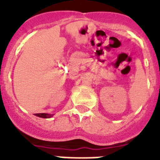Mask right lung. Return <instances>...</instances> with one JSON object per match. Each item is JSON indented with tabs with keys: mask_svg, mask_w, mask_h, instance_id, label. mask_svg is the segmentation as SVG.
Masks as SVG:
<instances>
[{
	"mask_svg": "<svg viewBox=\"0 0 160 160\" xmlns=\"http://www.w3.org/2000/svg\"><path fill=\"white\" fill-rule=\"evenodd\" d=\"M36 116L40 118H49L53 116V114H49V113H36Z\"/></svg>",
	"mask_w": 160,
	"mask_h": 160,
	"instance_id": "1",
	"label": "right lung"
}]
</instances>
